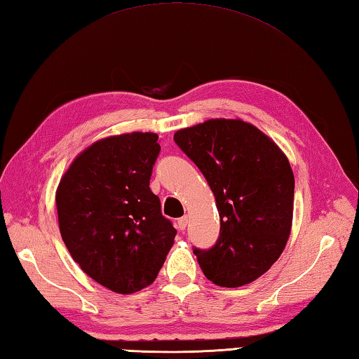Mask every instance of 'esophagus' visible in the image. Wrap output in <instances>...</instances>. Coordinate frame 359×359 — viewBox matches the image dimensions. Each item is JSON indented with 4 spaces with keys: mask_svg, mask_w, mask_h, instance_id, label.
Listing matches in <instances>:
<instances>
[{
    "mask_svg": "<svg viewBox=\"0 0 359 359\" xmlns=\"http://www.w3.org/2000/svg\"><path fill=\"white\" fill-rule=\"evenodd\" d=\"M187 217H182V218H180L178 219V229L180 230H186V227H187Z\"/></svg>",
    "mask_w": 359,
    "mask_h": 359,
    "instance_id": "esophagus-1",
    "label": "esophagus"
}]
</instances>
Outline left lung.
Segmentation results:
<instances>
[{"label": "left lung", "instance_id": "left-lung-1", "mask_svg": "<svg viewBox=\"0 0 359 359\" xmlns=\"http://www.w3.org/2000/svg\"><path fill=\"white\" fill-rule=\"evenodd\" d=\"M201 170L217 200L219 236L194 247L207 280L240 287L280 258L289 240L294 178L289 159L257 127L241 119H209L173 135Z\"/></svg>", "mask_w": 359, "mask_h": 359}]
</instances>
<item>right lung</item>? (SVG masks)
Returning <instances> with one entry per match:
<instances>
[{
	"mask_svg": "<svg viewBox=\"0 0 359 359\" xmlns=\"http://www.w3.org/2000/svg\"><path fill=\"white\" fill-rule=\"evenodd\" d=\"M156 133H126L87 147L57 190L60 232L72 258L116 293L147 287L173 244L172 221L150 190Z\"/></svg>",
	"mask_w": 359,
	"mask_h": 359,
	"instance_id": "obj_1",
	"label": "right lung"
}]
</instances>
